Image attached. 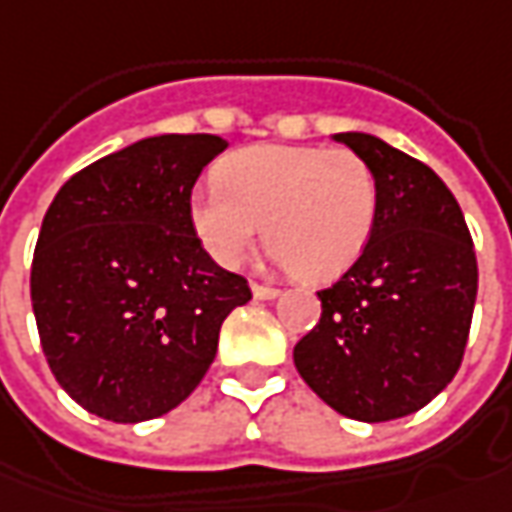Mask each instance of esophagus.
Here are the masks:
<instances>
[{
    "instance_id": "obj_1",
    "label": "esophagus",
    "mask_w": 512,
    "mask_h": 512,
    "mask_svg": "<svg viewBox=\"0 0 512 512\" xmlns=\"http://www.w3.org/2000/svg\"><path fill=\"white\" fill-rule=\"evenodd\" d=\"M276 295H278L276 287H267V284L253 281V298H259V301H270V298H276Z\"/></svg>"
}]
</instances>
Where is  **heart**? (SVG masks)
<instances>
[{
	"label": "heart",
	"mask_w": 512,
	"mask_h": 512,
	"mask_svg": "<svg viewBox=\"0 0 512 512\" xmlns=\"http://www.w3.org/2000/svg\"><path fill=\"white\" fill-rule=\"evenodd\" d=\"M379 214L376 172L351 147L256 144L225 155L217 183L189 197V222L211 259L236 267L256 236L306 281L343 276Z\"/></svg>",
	"instance_id": "b5f03b06"
}]
</instances>
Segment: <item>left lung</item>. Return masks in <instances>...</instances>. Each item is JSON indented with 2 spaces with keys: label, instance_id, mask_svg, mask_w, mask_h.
Here are the masks:
<instances>
[{
  "label": "left lung",
  "instance_id": "left-lung-1",
  "mask_svg": "<svg viewBox=\"0 0 512 512\" xmlns=\"http://www.w3.org/2000/svg\"><path fill=\"white\" fill-rule=\"evenodd\" d=\"M376 172L379 214L357 262L317 292L320 320L292 359L345 418L393 421L426 407L463 362L477 253L460 203L424 161L368 133H337Z\"/></svg>",
  "mask_w": 512,
  "mask_h": 512
}]
</instances>
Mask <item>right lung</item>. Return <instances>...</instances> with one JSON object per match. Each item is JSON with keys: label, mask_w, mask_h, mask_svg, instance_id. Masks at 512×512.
I'll list each match as a JSON object with an SVG mask.
<instances>
[{"label": "right lung", "mask_w": 512, "mask_h": 512, "mask_svg": "<svg viewBox=\"0 0 512 512\" xmlns=\"http://www.w3.org/2000/svg\"><path fill=\"white\" fill-rule=\"evenodd\" d=\"M228 147L167 133L80 169L44 214L30 270L35 326L52 376L116 424L175 410L217 354L248 278L211 259L189 222L203 167Z\"/></svg>", "instance_id": "right-lung-1"}]
</instances>
